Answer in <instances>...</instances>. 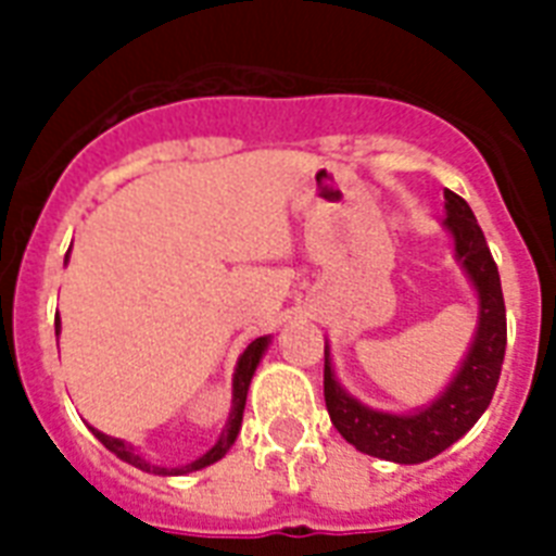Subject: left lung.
<instances>
[{"instance_id": "left-lung-1", "label": "left lung", "mask_w": 556, "mask_h": 556, "mask_svg": "<svg viewBox=\"0 0 556 556\" xmlns=\"http://www.w3.org/2000/svg\"><path fill=\"white\" fill-rule=\"evenodd\" d=\"M444 227L456 242V260L467 270L479 294V326L467 349L465 361L432 404L409 415L380 413L361 404L340 387L331 369L329 346H326V369H323V395L331 424L349 444L375 458H387L397 465H418L439 456L453 441L465 435L479 415L488 409L496 383H500L508 323H505V300H502L500 268L484 242V233L476 222L473 210L462 195L444 190Z\"/></svg>"}]
</instances>
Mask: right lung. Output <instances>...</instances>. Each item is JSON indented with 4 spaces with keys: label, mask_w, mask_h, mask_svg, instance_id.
Segmentation results:
<instances>
[{
    "label": "right lung",
    "mask_w": 556,
    "mask_h": 556,
    "mask_svg": "<svg viewBox=\"0 0 556 556\" xmlns=\"http://www.w3.org/2000/svg\"><path fill=\"white\" fill-rule=\"evenodd\" d=\"M54 326H56V334H60V317H56ZM268 343H270V338H256L253 343H248V349L242 352V357H239V364H236V371H233V397H230V415H227L225 430H222V435H218L216 444H213V447H210L204 456H199L195 462H190V465H185V467L150 465V462H147L143 456H138V453H135V447H129L126 441L112 439V435L94 430V427H91V432H94L100 444H103L106 450H112L117 458H124V462H129V465L138 467V470H147V473L185 476V473H192V470H201V467L213 465V462H218V458L225 456L227 450L233 447L236 435H239V430H242V413H244V401H248V387H251L253 371H256V366H260V361H262V355H265Z\"/></svg>",
    "instance_id": "1"
}]
</instances>
